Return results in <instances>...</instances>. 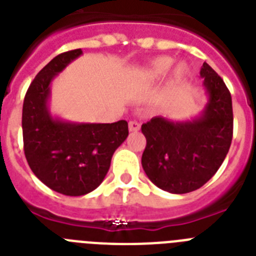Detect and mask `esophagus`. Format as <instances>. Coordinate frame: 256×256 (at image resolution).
<instances>
[{
    "mask_svg": "<svg viewBox=\"0 0 256 256\" xmlns=\"http://www.w3.org/2000/svg\"><path fill=\"white\" fill-rule=\"evenodd\" d=\"M128 130H130L131 132H136V131L140 130V124L136 121H130L128 122Z\"/></svg>",
    "mask_w": 256,
    "mask_h": 256,
    "instance_id": "1",
    "label": "esophagus"
}]
</instances>
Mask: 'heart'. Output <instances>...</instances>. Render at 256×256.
<instances>
[{"instance_id": "1", "label": "heart", "mask_w": 256, "mask_h": 256, "mask_svg": "<svg viewBox=\"0 0 256 256\" xmlns=\"http://www.w3.org/2000/svg\"><path fill=\"white\" fill-rule=\"evenodd\" d=\"M174 64V59L170 56H160L154 60L150 62L144 72L142 73V81L144 82H154L160 81L165 77L171 70V66ZM188 66L186 63H178L175 68L172 70V77L175 81H183L186 80V74H188Z\"/></svg>"}]
</instances>
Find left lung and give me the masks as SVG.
<instances>
[{
  "instance_id": "8db88e82",
  "label": "left lung",
  "mask_w": 256,
  "mask_h": 256,
  "mask_svg": "<svg viewBox=\"0 0 256 256\" xmlns=\"http://www.w3.org/2000/svg\"><path fill=\"white\" fill-rule=\"evenodd\" d=\"M208 103L190 121L156 116L142 125L146 146L142 166L154 186L183 194L198 190L214 176L230 150L233 135L232 98L208 63L200 70Z\"/></svg>"
}]
</instances>
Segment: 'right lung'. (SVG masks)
I'll return each instance as SVG.
<instances>
[{"label": "right lung", "mask_w": 256, "mask_h": 256, "mask_svg": "<svg viewBox=\"0 0 256 256\" xmlns=\"http://www.w3.org/2000/svg\"><path fill=\"white\" fill-rule=\"evenodd\" d=\"M81 55V48L66 51L40 70L26 91L22 117L30 170L50 190L66 196L96 190L110 170L113 153L128 135L125 120L91 124L51 114V82Z\"/></svg>", "instance_id": "1"}]
</instances>
